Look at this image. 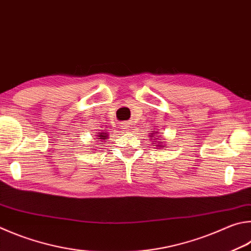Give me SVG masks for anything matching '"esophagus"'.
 I'll list each match as a JSON object with an SVG mask.
<instances>
[{"label": "esophagus", "instance_id": "obj_1", "mask_svg": "<svg viewBox=\"0 0 251 251\" xmlns=\"http://www.w3.org/2000/svg\"><path fill=\"white\" fill-rule=\"evenodd\" d=\"M122 128L123 129H128V127H129V124H128V123H123V124H122Z\"/></svg>", "mask_w": 251, "mask_h": 251}]
</instances>
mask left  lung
Segmentation results:
<instances>
[{
    "mask_svg": "<svg viewBox=\"0 0 251 251\" xmlns=\"http://www.w3.org/2000/svg\"><path fill=\"white\" fill-rule=\"evenodd\" d=\"M154 135H158V133H157V131H156V133H151V134H150L149 135V137H151V139L154 137ZM153 143L154 144H157V141H153ZM158 147H162V145H158Z\"/></svg>",
    "mask_w": 251,
    "mask_h": 251,
    "instance_id": "1",
    "label": "left lung"
}]
</instances>
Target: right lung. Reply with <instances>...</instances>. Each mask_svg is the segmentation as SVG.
I'll return each mask as SVG.
<instances>
[{
  "mask_svg": "<svg viewBox=\"0 0 251 251\" xmlns=\"http://www.w3.org/2000/svg\"><path fill=\"white\" fill-rule=\"evenodd\" d=\"M107 136H108V134L106 133V130H103L102 133H99V134L97 135V137H99L98 139H100V140H101V143H103L104 140L107 139Z\"/></svg>",
  "mask_w": 251,
  "mask_h": 251,
  "instance_id": "obj_1",
  "label": "right lung"
}]
</instances>
